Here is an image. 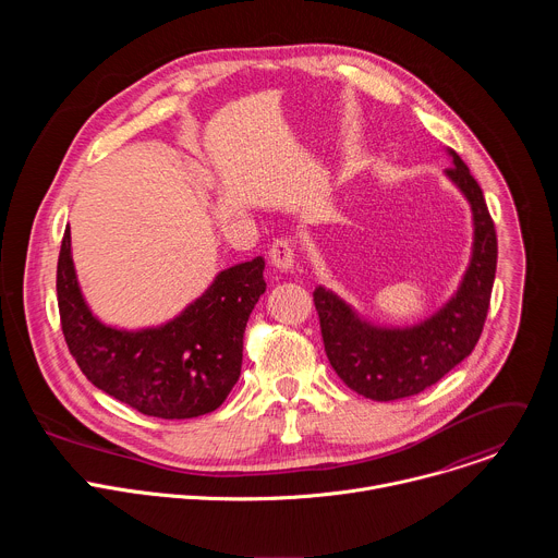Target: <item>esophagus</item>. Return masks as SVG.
Returning a JSON list of instances; mask_svg holds the SVG:
<instances>
[{
  "mask_svg": "<svg viewBox=\"0 0 558 558\" xmlns=\"http://www.w3.org/2000/svg\"><path fill=\"white\" fill-rule=\"evenodd\" d=\"M271 265L280 271H291L295 265V245L291 238H278V241L269 250Z\"/></svg>",
  "mask_w": 558,
  "mask_h": 558,
  "instance_id": "1",
  "label": "esophagus"
}]
</instances>
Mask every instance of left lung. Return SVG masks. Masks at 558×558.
Here are the masks:
<instances>
[{"label": "left lung", "instance_id": "8db88e82", "mask_svg": "<svg viewBox=\"0 0 558 558\" xmlns=\"http://www.w3.org/2000/svg\"><path fill=\"white\" fill-rule=\"evenodd\" d=\"M444 174L472 211V254L452 298L413 327H377L331 289L315 287L327 357L340 379L375 402L422 392L468 357L480 342L497 271V231L484 192L454 149Z\"/></svg>", "mask_w": 558, "mask_h": 558}]
</instances>
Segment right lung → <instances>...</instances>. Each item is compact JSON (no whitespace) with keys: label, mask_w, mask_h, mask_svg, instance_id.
Masks as SVG:
<instances>
[{"label":"right lung","mask_w":558,"mask_h":558,"mask_svg":"<svg viewBox=\"0 0 558 558\" xmlns=\"http://www.w3.org/2000/svg\"><path fill=\"white\" fill-rule=\"evenodd\" d=\"M263 271V256L233 265L174 320L125 331L104 325L84 300L65 229L57 263L65 344L97 388L134 411L161 420L207 415L241 377L245 327L267 289Z\"/></svg>","instance_id":"1"}]
</instances>
